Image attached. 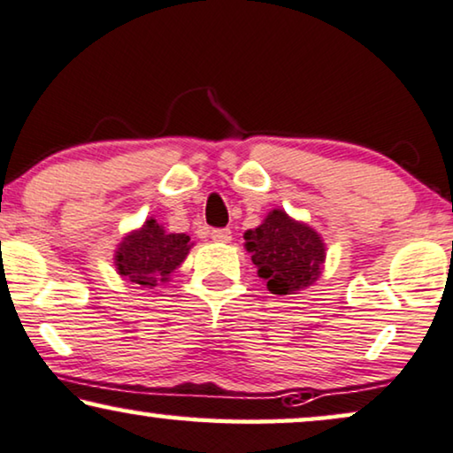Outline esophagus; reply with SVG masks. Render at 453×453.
Wrapping results in <instances>:
<instances>
[{"instance_id": "1", "label": "esophagus", "mask_w": 453, "mask_h": 453, "mask_svg": "<svg viewBox=\"0 0 453 453\" xmlns=\"http://www.w3.org/2000/svg\"><path fill=\"white\" fill-rule=\"evenodd\" d=\"M211 238H213L215 242H230L232 230L230 227H217V230H211Z\"/></svg>"}]
</instances>
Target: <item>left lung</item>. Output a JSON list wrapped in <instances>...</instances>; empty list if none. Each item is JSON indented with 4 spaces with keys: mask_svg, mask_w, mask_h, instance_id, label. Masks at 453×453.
<instances>
[{
    "mask_svg": "<svg viewBox=\"0 0 453 453\" xmlns=\"http://www.w3.org/2000/svg\"><path fill=\"white\" fill-rule=\"evenodd\" d=\"M246 249L258 277L267 280L271 294H294L311 286L321 273L325 244L315 230L273 209L257 230L244 234Z\"/></svg>",
    "mask_w": 453,
    "mask_h": 453,
    "instance_id": "obj_1",
    "label": "left lung"
}]
</instances>
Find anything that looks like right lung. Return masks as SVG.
Here are the masks:
<instances>
[{"label": "right lung", "instance_id": "obj_1", "mask_svg": "<svg viewBox=\"0 0 453 453\" xmlns=\"http://www.w3.org/2000/svg\"><path fill=\"white\" fill-rule=\"evenodd\" d=\"M190 250L186 234H167L155 219H149L138 232L124 238L116 252L119 275L142 288L165 281L178 269Z\"/></svg>", "mask_w": 453, "mask_h": 453}]
</instances>
